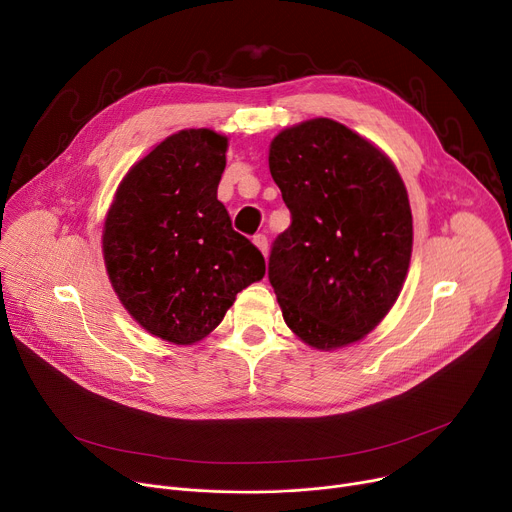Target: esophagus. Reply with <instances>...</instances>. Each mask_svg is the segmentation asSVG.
<instances>
[{
  "label": "esophagus",
  "mask_w": 512,
  "mask_h": 512,
  "mask_svg": "<svg viewBox=\"0 0 512 512\" xmlns=\"http://www.w3.org/2000/svg\"><path fill=\"white\" fill-rule=\"evenodd\" d=\"M253 245L263 253V257L267 255V238L263 234H255L253 236Z\"/></svg>",
  "instance_id": "34e87169"
}]
</instances>
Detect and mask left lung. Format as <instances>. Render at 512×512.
Returning <instances> with one entry per match:
<instances>
[{
  "label": "left lung",
  "instance_id": "obj_1",
  "mask_svg": "<svg viewBox=\"0 0 512 512\" xmlns=\"http://www.w3.org/2000/svg\"><path fill=\"white\" fill-rule=\"evenodd\" d=\"M270 172L292 215L270 255L286 326L317 351L363 340L407 280L413 215L405 182L380 147L330 118L278 132Z\"/></svg>",
  "mask_w": 512,
  "mask_h": 512
}]
</instances>
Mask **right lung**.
Instances as JSON below:
<instances>
[{
	"label": "right lung",
	"instance_id": "1",
	"mask_svg": "<svg viewBox=\"0 0 512 512\" xmlns=\"http://www.w3.org/2000/svg\"><path fill=\"white\" fill-rule=\"evenodd\" d=\"M228 137L184 128L134 164L107 209L101 249L120 303L151 336L188 346L220 326L265 259L218 201Z\"/></svg>",
	"mask_w": 512,
	"mask_h": 512
}]
</instances>
